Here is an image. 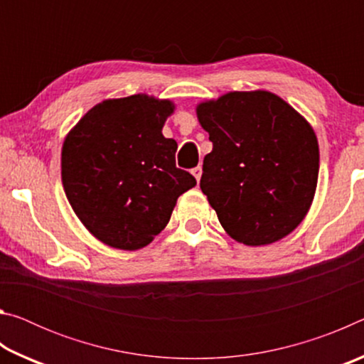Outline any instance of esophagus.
Segmentation results:
<instances>
[{"mask_svg": "<svg viewBox=\"0 0 364 364\" xmlns=\"http://www.w3.org/2000/svg\"><path fill=\"white\" fill-rule=\"evenodd\" d=\"M193 175H194V178L197 180V183H199L200 181V176H202V167H196L193 170Z\"/></svg>", "mask_w": 364, "mask_h": 364, "instance_id": "1", "label": "esophagus"}]
</instances>
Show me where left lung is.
Wrapping results in <instances>:
<instances>
[{
	"label": "left lung",
	"mask_w": 364,
	"mask_h": 364,
	"mask_svg": "<svg viewBox=\"0 0 364 364\" xmlns=\"http://www.w3.org/2000/svg\"><path fill=\"white\" fill-rule=\"evenodd\" d=\"M196 115L213 143L200 189L228 236L250 247L289 236L316 193L319 147L313 127L267 90L205 100Z\"/></svg>",
	"instance_id": "8db88e82"
}]
</instances>
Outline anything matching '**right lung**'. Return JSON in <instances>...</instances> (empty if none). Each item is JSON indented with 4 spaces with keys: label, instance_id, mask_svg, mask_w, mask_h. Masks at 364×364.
<instances>
[{
    "label": "right lung",
    "instance_id": "obj_1",
    "mask_svg": "<svg viewBox=\"0 0 364 364\" xmlns=\"http://www.w3.org/2000/svg\"><path fill=\"white\" fill-rule=\"evenodd\" d=\"M175 102L138 93L104 100L67 133L60 175L73 212L109 247L139 250L170 221L178 197L196 186L176 168L175 139L162 128Z\"/></svg>",
    "mask_w": 364,
    "mask_h": 364
}]
</instances>
